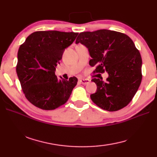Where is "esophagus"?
I'll return each instance as SVG.
<instances>
[{"instance_id": "1", "label": "esophagus", "mask_w": 157, "mask_h": 157, "mask_svg": "<svg viewBox=\"0 0 157 157\" xmlns=\"http://www.w3.org/2000/svg\"><path fill=\"white\" fill-rule=\"evenodd\" d=\"M79 82H80V83L82 84H89L90 82V80L88 79H82L79 80Z\"/></svg>"}]
</instances>
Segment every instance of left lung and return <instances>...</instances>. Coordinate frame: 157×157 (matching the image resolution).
Wrapping results in <instances>:
<instances>
[{"label":"left lung","instance_id":"left-lung-1","mask_svg":"<svg viewBox=\"0 0 157 157\" xmlns=\"http://www.w3.org/2000/svg\"><path fill=\"white\" fill-rule=\"evenodd\" d=\"M75 43L86 46L92 59L89 65L95 66L94 73L107 72L102 78L91 79L97 91L90 97L95 105L109 111L120 110L131 102L141 82L142 59L129 37L109 30L84 32Z\"/></svg>","mask_w":157,"mask_h":157}]
</instances>
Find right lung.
I'll return each mask as SVG.
<instances>
[{
	"mask_svg": "<svg viewBox=\"0 0 157 157\" xmlns=\"http://www.w3.org/2000/svg\"><path fill=\"white\" fill-rule=\"evenodd\" d=\"M78 33L56 30L34 32L18 51L17 73L25 97L33 105L53 110L67 102L78 83L75 77L65 80L55 75L56 66L66 48Z\"/></svg>",
	"mask_w": 157,
	"mask_h": 157,
	"instance_id": "add662e5",
	"label": "right lung"
}]
</instances>
